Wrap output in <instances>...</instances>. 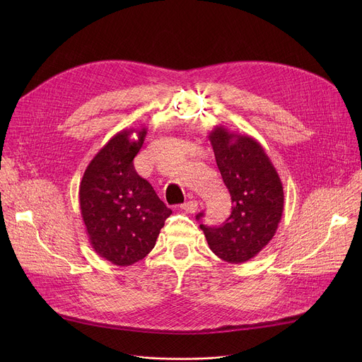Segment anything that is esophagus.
<instances>
[{
  "instance_id": "34e87169",
  "label": "esophagus",
  "mask_w": 362,
  "mask_h": 362,
  "mask_svg": "<svg viewBox=\"0 0 362 362\" xmlns=\"http://www.w3.org/2000/svg\"><path fill=\"white\" fill-rule=\"evenodd\" d=\"M180 208L187 214H194L199 208V203L196 200H187L183 204H180Z\"/></svg>"
}]
</instances>
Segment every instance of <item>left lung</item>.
I'll use <instances>...</instances> for the list:
<instances>
[{
	"label": "left lung",
	"instance_id": "1",
	"mask_svg": "<svg viewBox=\"0 0 362 362\" xmlns=\"http://www.w3.org/2000/svg\"><path fill=\"white\" fill-rule=\"evenodd\" d=\"M216 165L232 199L221 226L200 225L211 250L222 261L243 264L276 233L284 212V187L259 141L216 126L209 133ZM203 214H199V221Z\"/></svg>",
	"mask_w": 362,
	"mask_h": 362
}]
</instances>
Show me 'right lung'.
I'll return each instance as SVG.
<instances>
[{"instance_id":"right-lung-1","label":"right lung","mask_w":362,"mask_h":362,"mask_svg":"<svg viewBox=\"0 0 362 362\" xmlns=\"http://www.w3.org/2000/svg\"><path fill=\"white\" fill-rule=\"evenodd\" d=\"M136 132L138 137L130 139ZM147 129L122 130L88 163L80 183V209L90 245L117 267H129L156 245L172 211L134 170Z\"/></svg>"}]
</instances>
